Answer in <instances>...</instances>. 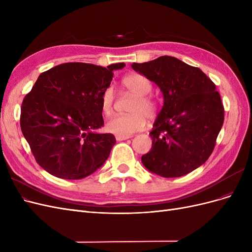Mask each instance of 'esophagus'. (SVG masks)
Returning a JSON list of instances; mask_svg holds the SVG:
<instances>
[{
  "label": "esophagus",
  "instance_id": "esophagus-1",
  "mask_svg": "<svg viewBox=\"0 0 252 252\" xmlns=\"http://www.w3.org/2000/svg\"><path fill=\"white\" fill-rule=\"evenodd\" d=\"M130 138H131V135H116L117 141H125V140L130 139Z\"/></svg>",
  "mask_w": 252,
  "mask_h": 252
}]
</instances>
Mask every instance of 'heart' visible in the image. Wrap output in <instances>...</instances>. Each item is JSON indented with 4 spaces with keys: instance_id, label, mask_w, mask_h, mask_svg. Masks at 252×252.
Segmentation results:
<instances>
[{
    "instance_id": "heart-1",
    "label": "heart",
    "mask_w": 252,
    "mask_h": 252,
    "mask_svg": "<svg viewBox=\"0 0 252 252\" xmlns=\"http://www.w3.org/2000/svg\"><path fill=\"white\" fill-rule=\"evenodd\" d=\"M122 85L135 95L129 111L131 113L126 116H118L109 120L106 124V130L117 135H130L141 130L146 125L147 114H155L157 105L147 94L151 90V84L142 74L130 73L122 80ZM114 95L111 88H107L102 95L101 108L106 117L111 116L113 112Z\"/></svg>"
}]
</instances>
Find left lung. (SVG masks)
Instances as JSON below:
<instances>
[{
  "label": "left lung",
  "mask_w": 252,
  "mask_h": 252,
  "mask_svg": "<svg viewBox=\"0 0 252 252\" xmlns=\"http://www.w3.org/2000/svg\"><path fill=\"white\" fill-rule=\"evenodd\" d=\"M131 67L156 84L164 100L143 165L163 178L183 177L199 168L212 154L224 123L216 85L200 68L169 56Z\"/></svg>",
  "instance_id": "left-lung-1"
}]
</instances>
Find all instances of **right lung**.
Instances as JSON below:
<instances>
[{"mask_svg":"<svg viewBox=\"0 0 252 252\" xmlns=\"http://www.w3.org/2000/svg\"><path fill=\"white\" fill-rule=\"evenodd\" d=\"M88 63H65L41 73L21 108V129L35 161L60 179L80 180L96 171L116 144L104 126L101 100L113 70Z\"/></svg>","mask_w":252,"mask_h":252,"instance_id":"add662e5","label":"right lung"}]
</instances>
